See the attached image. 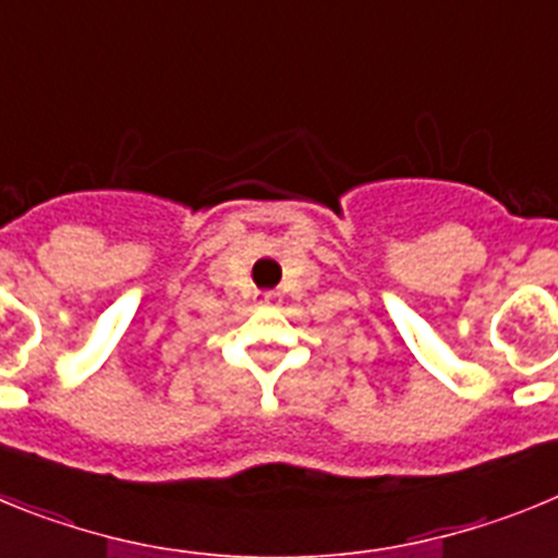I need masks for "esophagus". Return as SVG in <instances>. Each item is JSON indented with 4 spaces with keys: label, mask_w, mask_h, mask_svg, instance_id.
<instances>
[{
    "label": "esophagus",
    "mask_w": 558,
    "mask_h": 558,
    "mask_svg": "<svg viewBox=\"0 0 558 558\" xmlns=\"http://www.w3.org/2000/svg\"><path fill=\"white\" fill-rule=\"evenodd\" d=\"M279 302H282V295L276 293V290H263V293H256V304H259V307H276Z\"/></svg>",
    "instance_id": "esophagus-1"
}]
</instances>
